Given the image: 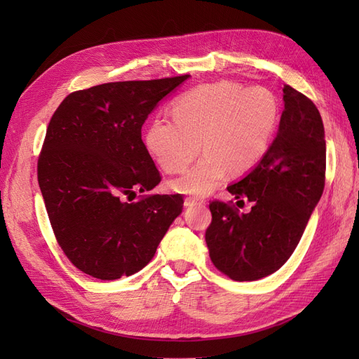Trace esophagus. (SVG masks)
<instances>
[{"label": "esophagus", "mask_w": 359, "mask_h": 359, "mask_svg": "<svg viewBox=\"0 0 359 359\" xmlns=\"http://www.w3.org/2000/svg\"><path fill=\"white\" fill-rule=\"evenodd\" d=\"M203 201L201 198H194V196H189L184 199V205L186 206H193V205H198V203H202Z\"/></svg>", "instance_id": "34e87169"}]
</instances>
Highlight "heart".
<instances>
[{"mask_svg":"<svg viewBox=\"0 0 359 359\" xmlns=\"http://www.w3.org/2000/svg\"><path fill=\"white\" fill-rule=\"evenodd\" d=\"M173 119L157 116L145 132V145L163 170L178 172L173 190L208 194L229 175L252 170L264 158L281 116L278 97L265 86L220 81L196 86L172 104Z\"/></svg>","mask_w":359,"mask_h":359,"instance_id":"heart-1","label":"heart"}]
</instances>
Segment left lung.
<instances>
[{
	"instance_id": "8db88e82",
	"label": "left lung",
	"mask_w": 359,
	"mask_h": 359,
	"mask_svg": "<svg viewBox=\"0 0 359 359\" xmlns=\"http://www.w3.org/2000/svg\"><path fill=\"white\" fill-rule=\"evenodd\" d=\"M285 111L266 154L247 175L227 187L252 202L240 214L233 202L212 201L205 232L214 266L235 281H253L285 265L297 248L325 187L327 142L314 103L285 85Z\"/></svg>"
}]
</instances>
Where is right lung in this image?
Instances as JSON below:
<instances>
[{"label": "right lung", "instance_id": "1", "mask_svg": "<svg viewBox=\"0 0 359 359\" xmlns=\"http://www.w3.org/2000/svg\"><path fill=\"white\" fill-rule=\"evenodd\" d=\"M189 76L91 86L69 94L52 115L39 186L57 243L82 273L100 280L137 273L181 214V194L132 201L161 181L142 140L145 119Z\"/></svg>", "mask_w": 359, "mask_h": 359}]
</instances>
